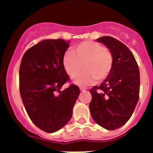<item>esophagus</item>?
Returning <instances> with one entry per match:
<instances>
[{
	"mask_svg": "<svg viewBox=\"0 0 153 153\" xmlns=\"http://www.w3.org/2000/svg\"><path fill=\"white\" fill-rule=\"evenodd\" d=\"M87 90V88H85V87H80V90H81V91H84V90Z\"/></svg>",
	"mask_w": 153,
	"mask_h": 153,
	"instance_id": "esophagus-1",
	"label": "esophagus"
}]
</instances>
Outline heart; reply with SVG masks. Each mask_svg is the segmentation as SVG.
<instances>
[{
    "mask_svg": "<svg viewBox=\"0 0 153 153\" xmlns=\"http://www.w3.org/2000/svg\"><path fill=\"white\" fill-rule=\"evenodd\" d=\"M114 64V56L110 50L93 41L79 43L67 52L63 58V66L66 73L75 77L82 69L85 71L75 78L74 82L79 86L92 84L94 78L105 79L110 74Z\"/></svg>",
    "mask_w": 153,
    "mask_h": 153,
    "instance_id": "obj_1",
    "label": "heart"
}]
</instances>
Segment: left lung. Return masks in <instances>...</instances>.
<instances>
[{"label":"left lung","mask_w":153,"mask_h":153,"mask_svg":"<svg viewBox=\"0 0 153 153\" xmlns=\"http://www.w3.org/2000/svg\"><path fill=\"white\" fill-rule=\"evenodd\" d=\"M96 41L111 51L114 64L105 81L90 89L89 108L98 125L114 130L126 123L134 112L139 99L140 72L134 55L123 43L107 36Z\"/></svg>","instance_id":"obj_1"}]
</instances>
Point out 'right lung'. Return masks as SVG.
Returning a JSON list of instances; mask_svg holds the SVG:
<instances>
[{
	"mask_svg": "<svg viewBox=\"0 0 153 153\" xmlns=\"http://www.w3.org/2000/svg\"><path fill=\"white\" fill-rule=\"evenodd\" d=\"M69 41L45 39L30 48L22 59L19 90L30 119L48 133L58 131L72 118V109L80 94L76 85L60 91L69 81L63 58Z\"/></svg>",
	"mask_w": 153,
	"mask_h": 153,
	"instance_id": "1",
	"label": "right lung"
}]
</instances>
